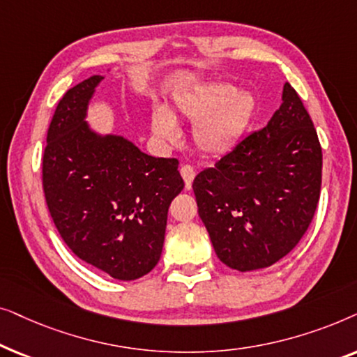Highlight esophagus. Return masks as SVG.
Here are the masks:
<instances>
[{"label":"esophagus","instance_id":"34e87169","mask_svg":"<svg viewBox=\"0 0 357 357\" xmlns=\"http://www.w3.org/2000/svg\"><path fill=\"white\" fill-rule=\"evenodd\" d=\"M180 175L183 177L185 188L192 190V183L195 180V169L190 167V165H182V167H180Z\"/></svg>","mask_w":357,"mask_h":357}]
</instances>
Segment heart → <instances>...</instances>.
<instances>
[{"label":"heart","instance_id":"b5f03b06","mask_svg":"<svg viewBox=\"0 0 357 357\" xmlns=\"http://www.w3.org/2000/svg\"><path fill=\"white\" fill-rule=\"evenodd\" d=\"M257 102L248 91L222 81H211L180 92L172 110L155 109L151 131L162 144H175L180 138L177 120L195 123L193 143L209 158L232 153L242 143L255 115Z\"/></svg>","mask_w":357,"mask_h":357}]
</instances>
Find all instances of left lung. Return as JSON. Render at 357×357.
<instances>
[{
    "instance_id": "8db88e82",
    "label": "left lung",
    "mask_w": 357,
    "mask_h": 357,
    "mask_svg": "<svg viewBox=\"0 0 357 357\" xmlns=\"http://www.w3.org/2000/svg\"><path fill=\"white\" fill-rule=\"evenodd\" d=\"M265 128L193 180L198 214L224 265L253 271L280 261L304 236L320 198L321 148L291 84Z\"/></svg>"
}]
</instances>
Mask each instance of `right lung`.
<instances>
[{"label":"right lung","mask_w":357,"mask_h":357,"mask_svg":"<svg viewBox=\"0 0 357 357\" xmlns=\"http://www.w3.org/2000/svg\"><path fill=\"white\" fill-rule=\"evenodd\" d=\"M104 77L81 81L58 104L43 154V192L76 257L114 280L133 281L158 265L169 206L183 180L177 159L144 154L125 136L100 133L87 121Z\"/></svg>","instance_id":"add662e5"}]
</instances>
